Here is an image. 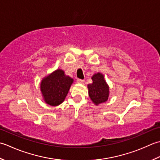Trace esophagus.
<instances>
[{
	"instance_id": "obj_1",
	"label": "esophagus",
	"mask_w": 160,
	"mask_h": 160,
	"mask_svg": "<svg viewBox=\"0 0 160 160\" xmlns=\"http://www.w3.org/2000/svg\"><path fill=\"white\" fill-rule=\"evenodd\" d=\"M77 83H82L84 82V80L80 79H77Z\"/></svg>"
}]
</instances>
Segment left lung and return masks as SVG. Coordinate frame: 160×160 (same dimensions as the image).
Masks as SVG:
<instances>
[{
  "mask_svg": "<svg viewBox=\"0 0 160 160\" xmlns=\"http://www.w3.org/2000/svg\"><path fill=\"white\" fill-rule=\"evenodd\" d=\"M92 83L88 85V95L94 105L106 102L108 99L109 86L104 79V75L101 72L94 73L91 77Z\"/></svg>",
  "mask_w": 160,
  "mask_h": 160,
  "instance_id": "8db88e82",
  "label": "left lung"
}]
</instances>
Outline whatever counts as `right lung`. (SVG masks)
Here are the masks:
<instances>
[{"label": "right lung", "instance_id": "add662e5", "mask_svg": "<svg viewBox=\"0 0 160 160\" xmlns=\"http://www.w3.org/2000/svg\"><path fill=\"white\" fill-rule=\"evenodd\" d=\"M74 79L62 69H57L43 77L40 90L44 102L51 106H57L64 102Z\"/></svg>", "mask_w": 160, "mask_h": 160}]
</instances>
